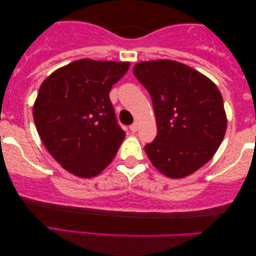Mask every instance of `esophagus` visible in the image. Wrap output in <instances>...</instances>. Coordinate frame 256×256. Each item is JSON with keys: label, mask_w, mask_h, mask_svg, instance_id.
Returning <instances> with one entry per match:
<instances>
[{"label": "esophagus", "mask_w": 256, "mask_h": 256, "mask_svg": "<svg viewBox=\"0 0 256 256\" xmlns=\"http://www.w3.org/2000/svg\"><path fill=\"white\" fill-rule=\"evenodd\" d=\"M130 130L132 132H136L138 130V124H137V122H134V124L130 126Z\"/></svg>", "instance_id": "1"}]
</instances>
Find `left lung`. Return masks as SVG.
I'll list each match as a JSON object with an SVG mask.
<instances>
[{
  "instance_id": "1",
  "label": "left lung",
  "mask_w": 256,
  "mask_h": 256,
  "mask_svg": "<svg viewBox=\"0 0 256 256\" xmlns=\"http://www.w3.org/2000/svg\"><path fill=\"white\" fill-rule=\"evenodd\" d=\"M134 74L150 95L158 134L144 146L162 174L184 178L207 164L225 136L228 119L216 85L172 60L138 62Z\"/></svg>"
}]
</instances>
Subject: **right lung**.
<instances>
[{
  "label": "right lung",
  "mask_w": 256,
  "mask_h": 256,
  "mask_svg": "<svg viewBox=\"0 0 256 256\" xmlns=\"http://www.w3.org/2000/svg\"><path fill=\"white\" fill-rule=\"evenodd\" d=\"M128 67L130 62L82 58L40 85L34 104L38 134L49 154L77 177L100 174L125 138L110 91Z\"/></svg>",
  "instance_id": "obj_1"
}]
</instances>
